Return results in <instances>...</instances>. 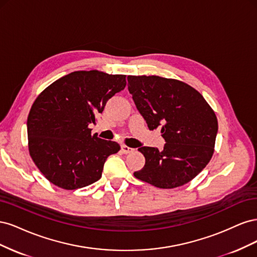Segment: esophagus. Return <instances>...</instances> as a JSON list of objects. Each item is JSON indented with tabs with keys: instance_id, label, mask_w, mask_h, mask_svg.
I'll list each match as a JSON object with an SVG mask.
<instances>
[{
	"instance_id": "obj_1",
	"label": "esophagus",
	"mask_w": 257,
	"mask_h": 257,
	"mask_svg": "<svg viewBox=\"0 0 257 257\" xmlns=\"http://www.w3.org/2000/svg\"><path fill=\"white\" fill-rule=\"evenodd\" d=\"M121 150H122L123 153H125V154H126V153H131V152L134 151L133 148H130V147L125 146V145H122V146H121Z\"/></svg>"
}]
</instances>
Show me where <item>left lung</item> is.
Listing matches in <instances>:
<instances>
[{"label":"left lung","mask_w":257,"mask_h":257,"mask_svg":"<svg viewBox=\"0 0 257 257\" xmlns=\"http://www.w3.org/2000/svg\"><path fill=\"white\" fill-rule=\"evenodd\" d=\"M128 91L149 130L161 127L163 150L139 148L145 166L139 180L160 189L190 182L211 160L217 134L215 113L191 85L159 76H127Z\"/></svg>","instance_id":"obj_1"}]
</instances>
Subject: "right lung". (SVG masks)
Returning a JSON list of instances; mask_svg holds the SVG:
<instances>
[{"instance_id": "1", "label": "right lung", "mask_w": 257, "mask_h": 257, "mask_svg": "<svg viewBox=\"0 0 257 257\" xmlns=\"http://www.w3.org/2000/svg\"><path fill=\"white\" fill-rule=\"evenodd\" d=\"M125 75L98 71L68 74L45 89L31 108L29 151L35 165L59 188L76 190L102 177L107 158L118 143L91 134L90 124L108 99L126 85Z\"/></svg>"}]
</instances>
